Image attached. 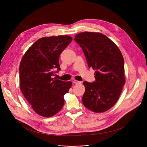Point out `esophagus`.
Returning a JSON list of instances; mask_svg holds the SVG:
<instances>
[{
  "mask_svg": "<svg viewBox=\"0 0 147 147\" xmlns=\"http://www.w3.org/2000/svg\"><path fill=\"white\" fill-rule=\"evenodd\" d=\"M73 82H74V84H80V83H81V81H77V80H74L73 81Z\"/></svg>",
  "mask_w": 147,
  "mask_h": 147,
  "instance_id": "esophagus-1",
  "label": "esophagus"
}]
</instances>
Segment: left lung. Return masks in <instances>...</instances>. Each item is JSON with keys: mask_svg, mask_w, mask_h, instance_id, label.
<instances>
[{"mask_svg": "<svg viewBox=\"0 0 147 147\" xmlns=\"http://www.w3.org/2000/svg\"><path fill=\"white\" fill-rule=\"evenodd\" d=\"M74 40L82 48L88 67L95 70V81L83 82V105L95 113L106 112L116 103L125 82L123 55L113 42L102 33L80 32Z\"/></svg>", "mask_w": 147, "mask_h": 147, "instance_id": "8db88e82", "label": "left lung"}]
</instances>
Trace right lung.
I'll use <instances>...</instances> for the list:
<instances>
[{
	"label": "right lung",
	"mask_w": 147,
	"mask_h": 147,
	"mask_svg": "<svg viewBox=\"0 0 147 147\" xmlns=\"http://www.w3.org/2000/svg\"><path fill=\"white\" fill-rule=\"evenodd\" d=\"M72 40L69 35L41 38L21 60L20 88L32 109L41 116L52 117L64 105V95L72 82L53 78V70H60L59 56Z\"/></svg>",
	"instance_id": "obj_1"
}]
</instances>
